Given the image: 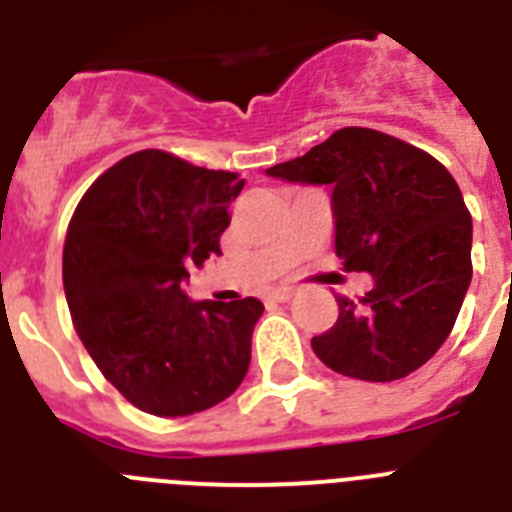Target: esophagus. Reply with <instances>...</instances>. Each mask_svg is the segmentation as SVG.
<instances>
[{
	"label": "esophagus",
	"mask_w": 512,
	"mask_h": 512,
	"mask_svg": "<svg viewBox=\"0 0 512 512\" xmlns=\"http://www.w3.org/2000/svg\"><path fill=\"white\" fill-rule=\"evenodd\" d=\"M295 297V289H289V287H282V289H269L264 295L266 302H287Z\"/></svg>",
	"instance_id": "34e87169"
}]
</instances>
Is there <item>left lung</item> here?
Wrapping results in <instances>:
<instances>
[{
	"instance_id": "8db88e82",
	"label": "left lung",
	"mask_w": 512,
	"mask_h": 512,
	"mask_svg": "<svg viewBox=\"0 0 512 512\" xmlns=\"http://www.w3.org/2000/svg\"><path fill=\"white\" fill-rule=\"evenodd\" d=\"M330 184L336 256L369 271L359 300L338 295V320L312 351L343 377L395 382L436 354L472 282V215L431 153L372 128H341L305 156L266 169Z\"/></svg>"
}]
</instances>
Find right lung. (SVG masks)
<instances>
[{
	"mask_svg": "<svg viewBox=\"0 0 512 512\" xmlns=\"http://www.w3.org/2000/svg\"><path fill=\"white\" fill-rule=\"evenodd\" d=\"M243 179L148 148L84 192L63 243V289L104 379L143 413L176 418L238 390L251 364L256 297L192 302L189 269L220 253Z\"/></svg>",
	"mask_w": 512,
	"mask_h": 512,
	"instance_id": "1",
	"label": "right lung"
}]
</instances>
